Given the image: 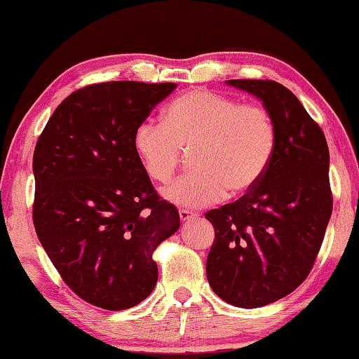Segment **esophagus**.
Listing matches in <instances>:
<instances>
[{
	"instance_id": "34e87169",
	"label": "esophagus",
	"mask_w": 359,
	"mask_h": 359,
	"mask_svg": "<svg viewBox=\"0 0 359 359\" xmlns=\"http://www.w3.org/2000/svg\"><path fill=\"white\" fill-rule=\"evenodd\" d=\"M179 215H180L182 222H188V220H191V218H196V214H194V212L187 210V209H180Z\"/></svg>"
}]
</instances>
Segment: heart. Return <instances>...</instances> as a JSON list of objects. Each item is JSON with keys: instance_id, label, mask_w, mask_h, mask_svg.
<instances>
[{"instance_id": "b5f03b06", "label": "heart", "mask_w": 359, "mask_h": 359, "mask_svg": "<svg viewBox=\"0 0 359 359\" xmlns=\"http://www.w3.org/2000/svg\"><path fill=\"white\" fill-rule=\"evenodd\" d=\"M277 145L272 115L210 90H190L166 107L161 121H142L133 147L151 180L166 184L191 150L193 171L163 191L169 203L204 208L252 191L269 168Z\"/></svg>"}]
</instances>
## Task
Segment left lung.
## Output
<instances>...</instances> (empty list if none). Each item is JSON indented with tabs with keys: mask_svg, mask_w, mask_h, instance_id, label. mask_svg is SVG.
I'll return each mask as SVG.
<instances>
[{
	"mask_svg": "<svg viewBox=\"0 0 359 359\" xmlns=\"http://www.w3.org/2000/svg\"><path fill=\"white\" fill-rule=\"evenodd\" d=\"M226 83L263 101L277 145L252 191L205 214L215 229L205 274L223 301L255 309L290 294L312 269L332 212L330 150L317 121L282 83Z\"/></svg>",
	"mask_w": 359,
	"mask_h": 359,
	"instance_id": "obj_1",
	"label": "left lung"
}]
</instances>
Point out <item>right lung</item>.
<instances>
[{"label": "right lung", "mask_w": 359, "mask_h": 359, "mask_svg": "<svg viewBox=\"0 0 359 359\" xmlns=\"http://www.w3.org/2000/svg\"><path fill=\"white\" fill-rule=\"evenodd\" d=\"M177 83L102 82L71 93L33 155V223L65 283L106 311L155 288V248L180 226L133 147V135Z\"/></svg>", "instance_id": "obj_1"}]
</instances>
